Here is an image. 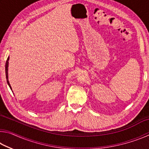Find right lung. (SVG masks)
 <instances>
[{
    "label": "right lung",
    "instance_id": "1",
    "mask_svg": "<svg viewBox=\"0 0 149 149\" xmlns=\"http://www.w3.org/2000/svg\"><path fill=\"white\" fill-rule=\"evenodd\" d=\"M9 56L7 58V60L6 62V65H5V72H6V81H7V84H8V86L12 90V87L10 86V84L9 81H8V60H9Z\"/></svg>",
    "mask_w": 149,
    "mask_h": 149
}]
</instances>
